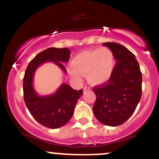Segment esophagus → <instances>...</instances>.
<instances>
[{
    "label": "esophagus",
    "mask_w": 159,
    "mask_h": 159,
    "mask_svg": "<svg viewBox=\"0 0 159 159\" xmlns=\"http://www.w3.org/2000/svg\"><path fill=\"white\" fill-rule=\"evenodd\" d=\"M90 90V87H84V90Z\"/></svg>",
    "instance_id": "esophagus-1"
}]
</instances>
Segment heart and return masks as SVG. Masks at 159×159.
Listing matches in <instances>:
<instances>
[{
    "label": "heart",
    "mask_w": 159,
    "mask_h": 159,
    "mask_svg": "<svg viewBox=\"0 0 159 159\" xmlns=\"http://www.w3.org/2000/svg\"><path fill=\"white\" fill-rule=\"evenodd\" d=\"M72 67L68 69L72 77L80 80L82 74L93 85H101L110 79L115 69V57L108 48L86 51L77 54L72 60Z\"/></svg>",
    "instance_id": "b5f03b06"
}]
</instances>
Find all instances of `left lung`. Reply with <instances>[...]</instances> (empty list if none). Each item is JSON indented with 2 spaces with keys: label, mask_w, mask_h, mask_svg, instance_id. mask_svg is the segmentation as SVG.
Instances as JSON below:
<instances>
[{
  "label": "left lung",
  "mask_w": 159,
  "mask_h": 159,
  "mask_svg": "<svg viewBox=\"0 0 159 159\" xmlns=\"http://www.w3.org/2000/svg\"><path fill=\"white\" fill-rule=\"evenodd\" d=\"M112 51L116 65L108 82L93 87L95 117L109 126L124 123L133 115L142 93V73L135 55L122 45L104 43Z\"/></svg>",
  "instance_id": "obj_1"
}]
</instances>
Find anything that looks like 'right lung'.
I'll return each mask as SVG.
<instances>
[{
	"instance_id": "add662e5",
	"label": "right lung",
	"mask_w": 159,
	"mask_h": 159,
	"mask_svg": "<svg viewBox=\"0 0 159 159\" xmlns=\"http://www.w3.org/2000/svg\"><path fill=\"white\" fill-rule=\"evenodd\" d=\"M69 58L70 51L67 48H48L37 54L25 69L23 78L25 105L37 122L50 129L61 127L70 120L75 104L84 91L83 89L75 90L68 84H63L53 94L40 96L33 88V77L37 68L48 61L54 62L67 73L61 63L69 61Z\"/></svg>"
}]
</instances>
